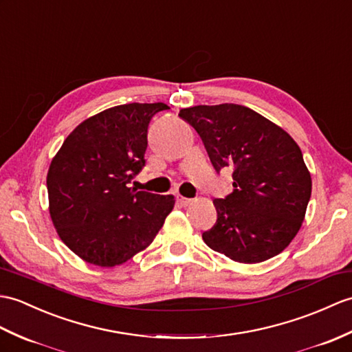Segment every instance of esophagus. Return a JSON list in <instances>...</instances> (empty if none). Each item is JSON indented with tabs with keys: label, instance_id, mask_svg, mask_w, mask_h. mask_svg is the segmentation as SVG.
<instances>
[{
	"label": "esophagus",
	"instance_id": "obj_1",
	"mask_svg": "<svg viewBox=\"0 0 352 352\" xmlns=\"http://www.w3.org/2000/svg\"><path fill=\"white\" fill-rule=\"evenodd\" d=\"M178 202L182 204V206H189V204L192 202V199L190 198H184V196H178Z\"/></svg>",
	"mask_w": 352,
	"mask_h": 352
}]
</instances>
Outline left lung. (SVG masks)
<instances>
[{"label":"left lung","mask_w":352,"mask_h":352,"mask_svg":"<svg viewBox=\"0 0 352 352\" xmlns=\"http://www.w3.org/2000/svg\"><path fill=\"white\" fill-rule=\"evenodd\" d=\"M178 117L198 132L216 170L234 169V192L213 201L217 222L202 240L241 264L279 255L300 231L312 192L297 142L241 104H199Z\"/></svg>","instance_id":"1"}]
</instances>
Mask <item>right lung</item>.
Listing matches in <instances>:
<instances>
[{
    "label": "right lung",
    "mask_w": 352,
    "mask_h": 352,
    "mask_svg": "<svg viewBox=\"0 0 352 352\" xmlns=\"http://www.w3.org/2000/svg\"><path fill=\"white\" fill-rule=\"evenodd\" d=\"M165 103L104 109L65 138L49 165V214L60 239L88 264H124L153 243L174 195L129 187L145 165L146 129Z\"/></svg>",
    "instance_id": "obj_1"
}]
</instances>
